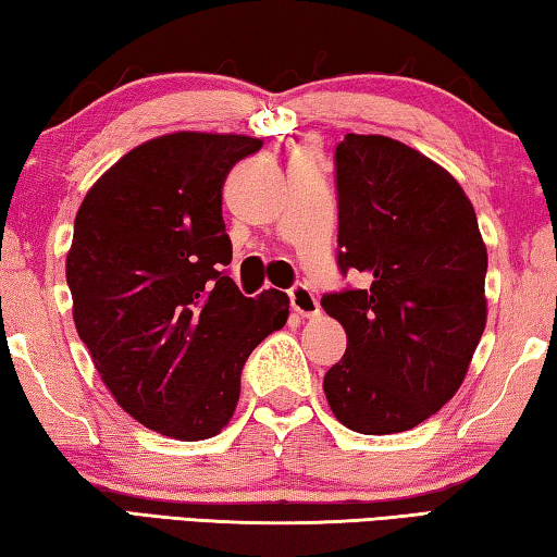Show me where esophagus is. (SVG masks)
<instances>
[{"mask_svg": "<svg viewBox=\"0 0 557 557\" xmlns=\"http://www.w3.org/2000/svg\"><path fill=\"white\" fill-rule=\"evenodd\" d=\"M289 305L299 317H317L319 314V301L314 292L307 285H295L289 289Z\"/></svg>", "mask_w": 557, "mask_h": 557, "instance_id": "34e87169", "label": "esophagus"}]
</instances>
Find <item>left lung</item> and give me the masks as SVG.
<instances>
[{
  "mask_svg": "<svg viewBox=\"0 0 557 557\" xmlns=\"http://www.w3.org/2000/svg\"><path fill=\"white\" fill-rule=\"evenodd\" d=\"M334 159L338 268L366 285L322 297L346 332L324 393L348 430L393 435L465 381L486 326V245L457 178L418 149L346 135Z\"/></svg>",
  "mask_w": 557,
  "mask_h": 557,
  "instance_id": "left-lung-1",
  "label": "left lung"
}]
</instances>
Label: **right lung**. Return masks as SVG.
<instances>
[{
  "mask_svg": "<svg viewBox=\"0 0 557 557\" xmlns=\"http://www.w3.org/2000/svg\"><path fill=\"white\" fill-rule=\"evenodd\" d=\"M262 139L174 132L112 164L83 199L65 258L73 322L120 408L166 437L228 425L240 371L285 326L289 297H243L223 184Z\"/></svg>",
  "mask_w": 557,
  "mask_h": 557,
  "instance_id": "1",
  "label": "right lung"
}]
</instances>
